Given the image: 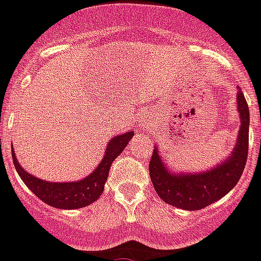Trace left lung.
<instances>
[{"instance_id":"1","label":"left lung","mask_w":261,"mask_h":261,"mask_svg":"<svg viewBox=\"0 0 261 261\" xmlns=\"http://www.w3.org/2000/svg\"><path fill=\"white\" fill-rule=\"evenodd\" d=\"M237 99L242 124L235 148L226 161L207 171L174 174L165 166L161 155L154 149L149 162V173L154 190L164 202L182 210H200L224 197L239 182L248 157L249 109L240 91Z\"/></svg>"}]
</instances>
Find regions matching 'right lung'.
Listing matches in <instances>:
<instances>
[{
  "label": "right lung",
  "instance_id": "add662e5",
  "mask_svg": "<svg viewBox=\"0 0 261 261\" xmlns=\"http://www.w3.org/2000/svg\"><path fill=\"white\" fill-rule=\"evenodd\" d=\"M133 132H126L124 135L116 136L109 141L107 146L106 154L100 161L99 166L92 171L88 177L76 182H48L39 179L34 175L29 174L19 165L18 160L15 157L14 149H12L13 162H14L15 170L18 171L19 177L24 185L30 189L35 195L48 206L64 208V210H72L80 208L88 204L93 203L99 199L101 193L104 191V185L108 178L109 168L112 165L113 160L128 145L129 140L132 139Z\"/></svg>",
  "mask_w": 261,
  "mask_h": 261
}]
</instances>
